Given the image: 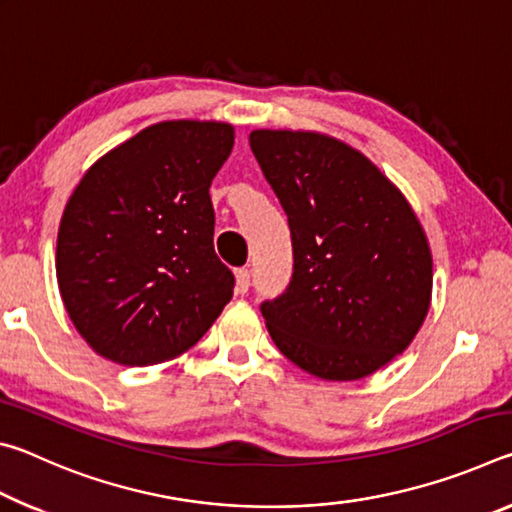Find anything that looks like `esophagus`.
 Segmentation results:
<instances>
[{
    "label": "esophagus",
    "instance_id": "obj_1",
    "mask_svg": "<svg viewBox=\"0 0 512 512\" xmlns=\"http://www.w3.org/2000/svg\"><path fill=\"white\" fill-rule=\"evenodd\" d=\"M235 277H237V284H235L237 293H246L248 287H250V271H248V268H239V271H235Z\"/></svg>",
    "mask_w": 512,
    "mask_h": 512
}]
</instances>
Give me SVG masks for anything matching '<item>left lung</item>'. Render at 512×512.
<instances>
[{"instance_id":"1","label":"left lung","mask_w":512,"mask_h":512,"mask_svg":"<svg viewBox=\"0 0 512 512\" xmlns=\"http://www.w3.org/2000/svg\"><path fill=\"white\" fill-rule=\"evenodd\" d=\"M289 216L293 275L262 302L268 334L309 375L354 381L409 348L431 305L433 259L413 207L361 151L314 131H253Z\"/></svg>"}]
</instances>
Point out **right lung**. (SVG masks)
<instances>
[{
    "mask_svg": "<svg viewBox=\"0 0 512 512\" xmlns=\"http://www.w3.org/2000/svg\"><path fill=\"white\" fill-rule=\"evenodd\" d=\"M235 146L223 121H160L85 171L56 244L60 298L90 348L121 366L187 352L228 305L210 185Z\"/></svg>",
    "mask_w": 512,
    "mask_h": 512,
    "instance_id": "right-lung-1",
    "label": "right lung"
}]
</instances>
